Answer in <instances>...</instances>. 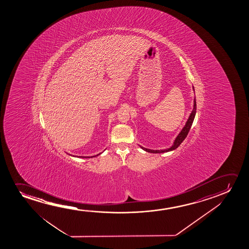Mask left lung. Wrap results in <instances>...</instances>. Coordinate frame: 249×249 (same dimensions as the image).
Instances as JSON below:
<instances>
[{"instance_id":"left-lung-1","label":"left lung","mask_w":249,"mask_h":249,"mask_svg":"<svg viewBox=\"0 0 249 249\" xmlns=\"http://www.w3.org/2000/svg\"><path fill=\"white\" fill-rule=\"evenodd\" d=\"M192 89L194 90V87H192ZM196 97H195L194 99V106H193V109H192V111H191V114H190V116H189V118L187 119V122L185 123V125H184V127L182 128L179 133L178 134L177 137L175 138V140H174V143L172 144V146L169 147V148H167V149H164V150H151V149H148V148H144V147L141 146L140 145V148L142 149V150H145L146 152H150V153H165V152H169V151H172V150H174L175 149H177L178 147L180 145L181 143L184 141V139L187 137L188 133H189V131L191 129V126H192V123H193V121L195 119V116H196Z\"/></svg>"}]
</instances>
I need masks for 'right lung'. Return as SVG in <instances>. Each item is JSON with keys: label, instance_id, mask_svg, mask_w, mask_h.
Wrapping results in <instances>:
<instances>
[{"label": "right lung", "instance_id": "obj_1", "mask_svg": "<svg viewBox=\"0 0 249 249\" xmlns=\"http://www.w3.org/2000/svg\"><path fill=\"white\" fill-rule=\"evenodd\" d=\"M101 153L97 154V155H95V156H92V157H80V158H92V157H98V156H99ZM69 155H71V154H69ZM73 157H75V156H73Z\"/></svg>", "mask_w": 249, "mask_h": 249}]
</instances>
